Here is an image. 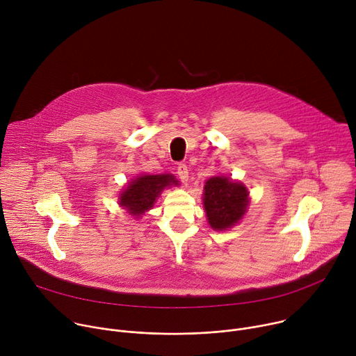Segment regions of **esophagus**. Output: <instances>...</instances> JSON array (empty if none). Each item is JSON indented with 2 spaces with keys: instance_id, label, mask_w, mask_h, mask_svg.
Segmentation results:
<instances>
[{
  "instance_id": "1",
  "label": "esophagus",
  "mask_w": 356,
  "mask_h": 356,
  "mask_svg": "<svg viewBox=\"0 0 356 356\" xmlns=\"http://www.w3.org/2000/svg\"><path fill=\"white\" fill-rule=\"evenodd\" d=\"M177 176L179 179L183 181V183H187L188 181V169L186 165H179L177 166Z\"/></svg>"
}]
</instances>
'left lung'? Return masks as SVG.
I'll return each mask as SVG.
<instances>
[{
	"instance_id": "left-lung-1",
	"label": "left lung",
	"mask_w": 356,
	"mask_h": 356,
	"mask_svg": "<svg viewBox=\"0 0 356 356\" xmlns=\"http://www.w3.org/2000/svg\"><path fill=\"white\" fill-rule=\"evenodd\" d=\"M202 195L209 224L216 231H224L238 224L249 204L246 187L224 176L209 179Z\"/></svg>"
}]
</instances>
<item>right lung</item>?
Returning a JSON list of instances; mask_svg holds the SVG:
<instances>
[{"mask_svg":"<svg viewBox=\"0 0 356 356\" xmlns=\"http://www.w3.org/2000/svg\"><path fill=\"white\" fill-rule=\"evenodd\" d=\"M177 184L173 175H142L136 176L120 194V204L131 216L139 217L154 207L155 200L168 186Z\"/></svg>","mask_w":356,"mask_h":356,"instance_id":"add662e5","label":"right lung"}]
</instances>
